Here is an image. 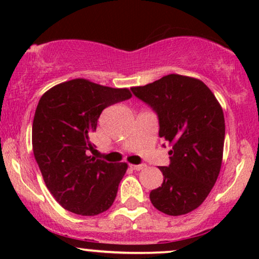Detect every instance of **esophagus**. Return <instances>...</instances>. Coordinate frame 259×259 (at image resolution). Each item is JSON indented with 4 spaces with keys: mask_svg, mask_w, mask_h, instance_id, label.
Returning a JSON list of instances; mask_svg holds the SVG:
<instances>
[{
    "mask_svg": "<svg viewBox=\"0 0 259 259\" xmlns=\"http://www.w3.org/2000/svg\"><path fill=\"white\" fill-rule=\"evenodd\" d=\"M146 165L145 164H130V168L133 169V170H141V169H144Z\"/></svg>",
    "mask_w": 259,
    "mask_h": 259,
    "instance_id": "esophagus-1",
    "label": "esophagus"
}]
</instances>
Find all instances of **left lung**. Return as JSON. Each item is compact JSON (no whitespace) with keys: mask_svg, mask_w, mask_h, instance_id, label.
Listing matches in <instances>:
<instances>
[{"mask_svg":"<svg viewBox=\"0 0 259 259\" xmlns=\"http://www.w3.org/2000/svg\"><path fill=\"white\" fill-rule=\"evenodd\" d=\"M158 115L159 136L171 145L170 164L150 200L160 212L183 215L200 207L221 171L225 120L222 106L201 80L169 74L132 88Z\"/></svg>","mask_w":259,"mask_h":259,"instance_id":"obj_1","label":"left lung"}]
</instances>
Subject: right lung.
Masks as SVG:
<instances>
[{"mask_svg":"<svg viewBox=\"0 0 259 259\" xmlns=\"http://www.w3.org/2000/svg\"><path fill=\"white\" fill-rule=\"evenodd\" d=\"M130 97L127 89L86 79L61 82L41 96L32 121V151L47 189L64 209L97 215L114 202L127 164L90 156L91 135L106 107Z\"/></svg>","mask_w":259,"mask_h":259,"instance_id":"add662e5","label":"right lung"}]
</instances>
